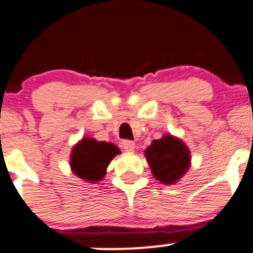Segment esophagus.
Returning a JSON list of instances; mask_svg holds the SVG:
<instances>
[{
	"instance_id": "34e87169",
	"label": "esophagus",
	"mask_w": 253,
	"mask_h": 253,
	"mask_svg": "<svg viewBox=\"0 0 253 253\" xmlns=\"http://www.w3.org/2000/svg\"><path fill=\"white\" fill-rule=\"evenodd\" d=\"M122 146L125 151H133L134 148H135V144L131 140H123Z\"/></svg>"
}]
</instances>
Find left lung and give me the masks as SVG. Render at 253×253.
Here are the masks:
<instances>
[{
	"label": "left lung",
	"mask_w": 253,
	"mask_h": 253,
	"mask_svg": "<svg viewBox=\"0 0 253 253\" xmlns=\"http://www.w3.org/2000/svg\"><path fill=\"white\" fill-rule=\"evenodd\" d=\"M153 175L163 184H174L190 167L187 146L171 135L154 140L145 150Z\"/></svg>",
	"instance_id": "obj_1"
}]
</instances>
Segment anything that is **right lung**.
Listing matches in <instances>:
<instances>
[{
    "mask_svg": "<svg viewBox=\"0 0 253 253\" xmlns=\"http://www.w3.org/2000/svg\"><path fill=\"white\" fill-rule=\"evenodd\" d=\"M119 153L120 150L114 144L85 138L72 151V170L77 176L86 181H99L104 176L112 159Z\"/></svg>",
    "mask_w": 253,
    "mask_h": 253,
    "instance_id": "1",
    "label": "right lung"
}]
</instances>
